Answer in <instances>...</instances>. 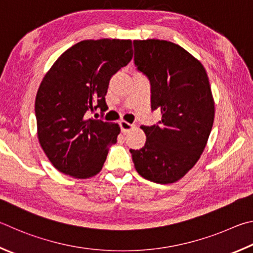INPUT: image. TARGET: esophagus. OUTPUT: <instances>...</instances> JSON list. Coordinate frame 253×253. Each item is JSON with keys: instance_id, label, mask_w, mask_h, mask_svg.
Wrapping results in <instances>:
<instances>
[{"instance_id": "obj_1", "label": "esophagus", "mask_w": 253, "mask_h": 253, "mask_svg": "<svg viewBox=\"0 0 253 253\" xmlns=\"http://www.w3.org/2000/svg\"><path fill=\"white\" fill-rule=\"evenodd\" d=\"M120 127H121V131L123 132V133H126V132L133 130L135 126L132 123H129L127 121H123L122 120V121L120 122Z\"/></svg>"}]
</instances>
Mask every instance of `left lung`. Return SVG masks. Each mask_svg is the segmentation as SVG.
<instances>
[{
    "mask_svg": "<svg viewBox=\"0 0 253 253\" xmlns=\"http://www.w3.org/2000/svg\"><path fill=\"white\" fill-rule=\"evenodd\" d=\"M134 64L151 83V108L162 119L142 126V149L130 150L135 170L152 182L173 183L188 173L205 150L214 120V101L201 62L178 44L135 40Z\"/></svg>",
    "mask_w": 253,
    "mask_h": 253,
    "instance_id": "obj_1",
    "label": "left lung"
}]
</instances>
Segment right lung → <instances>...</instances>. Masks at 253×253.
<instances>
[{
    "label": "right lung",
    "mask_w": 253,
    "mask_h": 253,
    "mask_svg": "<svg viewBox=\"0 0 253 253\" xmlns=\"http://www.w3.org/2000/svg\"><path fill=\"white\" fill-rule=\"evenodd\" d=\"M133 56L131 40H84L68 48L43 78L35 99L38 139L56 170L75 179L95 175L118 123L87 119L88 111L108 109L111 78Z\"/></svg>",
    "instance_id": "obj_1"
}]
</instances>
